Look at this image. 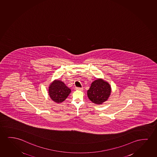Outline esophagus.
Masks as SVG:
<instances>
[{"instance_id": "1", "label": "esophagus", "mask_w": 157, "mask_h": 157, "mask_svg": "<svg viewBox=\"0 0 157 157\" xmlns=\"http://www.w3.org/2000/svg\"><path fill=\"white\" fill-rule=\"evenodd\" d=\"M75 89H76L77 90H83V88H82V87H76V88H75Z\"/></svg>"}]
</instances>
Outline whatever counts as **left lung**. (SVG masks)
Wrapping results in <instances>:
<instances>
[{"instance_id":"left-lung-1","label":"left lung","mask_w":157,"mask_h":157,"mask_svg":"<svg viewBox=\"0 0 157 157\" xmlns=\"http://www.w3.org/2000/svg\"><path fill=\"white\" fill-rule=\"evenodd\" d=\"M111 93V87L107 82L97 79L93 82L87 91L88 98L93 103L101 104L107 101Z\"/></svg>"}]
</instances>
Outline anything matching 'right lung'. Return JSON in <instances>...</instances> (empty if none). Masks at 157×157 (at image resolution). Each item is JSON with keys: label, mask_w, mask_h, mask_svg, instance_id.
Wrapping results in <instances>:
<instances>
[{"label": "right lung", "mask_w": 157, "mask_h": 157, "mask_svg": "<svg viewBox=\"0 0 157 157\" xmlns=\"http://www.w3.org/2000/svg\"><path fill=\"white\" fill-rule=\"evenodd\" d=\"M71 92V90L68 88L63 82L60 80H55L50 85L49 95L51 99L57 103L64 101Z\"/></svg>", "instance_id": "right-lung-1"}]
</instances>
